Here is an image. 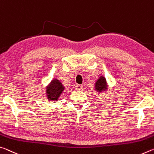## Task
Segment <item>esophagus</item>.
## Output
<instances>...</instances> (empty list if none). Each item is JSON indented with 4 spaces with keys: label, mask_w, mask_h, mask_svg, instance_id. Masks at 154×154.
Here are the masks:
<instances>
[{
    "label": "esophagus",
    "mask_w": 154,
    "mask_h": 154,
    "mask_svg": "<svg viewBox=\"0 0 154 154\" xmlns=\"http://www.w3.org/2000/svg\"><path fill=\"white\" fill-rule=\"evenodd\" d=\"M75 89H76V90H82L83 86H82V85H79V84H77V85H76V86H75Z\"/></svg>",
    "instance_id": "1"
}]
</instances>
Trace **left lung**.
<instances>
[{"label": "left lung", "instance_id": "1", "mask_svg": "<svg viewBox=\"0 0 154 154\" xmlns=\"http://www.w3.org/2000/svg\"><path fill=\"white\" fill-rule=\"evenodd\" d=\"M95 86H95V89H96V90H97V91L101 92L103 90H106L107 85H106V79H105V78L103 77H100L98 79V81H97L96 82V84H95Z\"/></svg>", "mask_w": 154, "mask_h": 154}]
</instances>
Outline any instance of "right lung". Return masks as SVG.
I'll return each mask as SVG.
<instances>
[{
  "mask_svg": "<svg viewBox=\"0 0 154 154\" xmlns=\"http://www.w3.org/2000/svg\"><path fill=\"white\" fill-rule=\"evenodd\" d=\"M64 89V86H62L60 81L57 79L53 80L46 89L48 99H51V101H56L58 97L60 96Z\"/></svg>",
  "mask_w": 154,
  "mask_h": 154,
  "instance_id": "right-lung-1",
  "label": "right lung"
}]
</instances>
